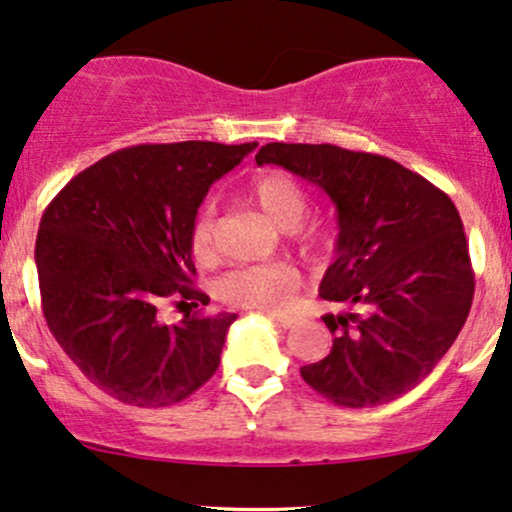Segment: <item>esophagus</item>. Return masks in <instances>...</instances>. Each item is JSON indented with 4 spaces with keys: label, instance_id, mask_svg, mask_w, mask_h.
Segmentation results:
<instances>
[{
    "label": "esophagus",
    "instance_id": "esophagus-1",
    "mask_svg": "<svg viewBox=\"0 0 512 512\" xmlns=\"http://www.w3.org/2000/svg\"><path fill=\"white\" fill-rule=\"evenodd\" d=\"M272 320L281 327V330H291V327L298 325V317L293 315H272Z\"/></svg>",
    "mask_w": 512,
    "mask_h": 512
}]
</instances>
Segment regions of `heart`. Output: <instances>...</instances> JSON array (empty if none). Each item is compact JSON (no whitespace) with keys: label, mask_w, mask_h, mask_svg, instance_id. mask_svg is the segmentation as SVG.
<instances>
[{"label":"heart","mask_w":512,"mask_h":512,"mask_svg":"<svg viewBox=\"0 0 512 512\" xmlns=\"http://www.w3.org/2000/svg\"><path fill=\"white\" fill-rule=\"evenodd\" d=\"M250 199L281 231H296L310 209L308 195H305L301 182L281 173V170H269L252 182ZM214 233V209L204 204L190 226V250L197 262L214 260ZM298 245L303 250H317L320 238H315L313 233H298ZM298 289H301V274L293 264L286 262L245 264V267H236L223 274L219 281L223 301L257 310H286L293 303Z\"/></svg>","instance_id":"obj_1"}]
</instances>
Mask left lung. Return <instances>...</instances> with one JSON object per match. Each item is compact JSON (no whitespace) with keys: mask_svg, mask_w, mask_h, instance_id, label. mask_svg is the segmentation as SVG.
Returning <instances> with one entry per match:
<instances>
[{"mask_svg":"<svg viewBox=\"0 0 512 512\" xmlns=\"http://www.w3.org/2000/svg\"><path fill=\"white\" fill-rule=\"evenodd\" d=\"M272 163L313 182L337 209L334 262L320 298L332 351L301 368L339 407H378L407 395L460 334L474 296L462 219L452 199L385 156L332 144H267Z\"/></svg>","mask_w":512,"mask_h":512,"instance_id":"1","label":"left lung"}]
</instances>
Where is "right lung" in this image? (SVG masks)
Returning <instances> with one entry per match:
<instances>
[{
	"instance_id": "1",
	"label": "right lung",
	"mask_w": 512,
	"mask_h": 512,
	"mask_svg": "<svg viewBox=\"0 0 512 512\" xmlns=\"http://www.w3.org/2000/svg\"><path fill=\"white\" fill-rule=\"evenodd\" d=\"M178 142L115 151L50 202L35 240L40 298L64 354L93 385L132 407H168L199 390L221 361L238 315L158 322L178 296L207 305L192 286L190 226L209 187L255 149Z\"/></svg>"
}]
</instances>
